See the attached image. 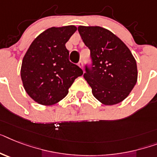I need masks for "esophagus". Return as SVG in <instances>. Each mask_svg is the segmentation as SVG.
<instances>
[{"instance_id": "34e87169", "label": "esophagus", "mask_w": 157, "mask_h": 157, "mask_svg": "<svg viewBox=\"0 0 157 157\" xmlns=\"http://www.w3.org/2000/svg\"><path fill=\"white\" fill-rule=\"evenodd\" d=\"M78 67H80V68H83V63H82V61H79L78 62Z\"/></svg>"}]
</instances>
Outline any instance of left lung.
Here are the masks:
<instances>
[{
	"instance_id": "8db88e82",
	"label": "left lung",
	"mask_w": 157,
	"mask_h": 157,
	"mask_svg": "<svg viewBox=\"0 0 157 157\" xmlns=\"http://www.w3.org/2000/svg\"><path fill=\"white\" fill-rule=\"evenodd\" d=\"M84 44L90 50L91 67H86L84 78L92 94L104 105L122 102L137 82L136 59L116 35L100 26L78 27Z\"/></svg>"
}]
</instances>
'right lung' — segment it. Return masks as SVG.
Instances as JSON below:
<instances>
[{
	"instance_id": "1",
	"label": "right lung",
	"mask_w": 157,
	"mask_h": 157,
	"mask_svg": "<svg viewBox=\"0 0 157 157\" xmlns=\"http://www.w3.org/2000/svg\"><path fill=\"white\" fill-rule=\"evenodd\" d=\"M77 30L75 25L51 27L40 33L25 54L21 68L23 86L31 99L41 105H54L68 90L82 70L69 61L66 48Z\"/></svg>"
}]
</instances>
